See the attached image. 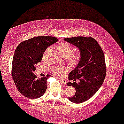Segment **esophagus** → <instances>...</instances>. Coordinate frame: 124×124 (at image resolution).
I'll return each instance as SVG.
<instances>
[{"mask_svg": "<svg viewBox=\"0 0 124 124\" xmlns=\"http://www.w3.org/2000/svg\"><path fill=\"white\" fill-rule=\"evenodd\" d=\"M60 81L61 82V83L64 85H66L67 83V81L65 80H63V79H60Z\"/></svg>", "mask_w": 124, "mask_h": 124, "instance_id": "obj_1", "label": "esophagus"}]
</instances>
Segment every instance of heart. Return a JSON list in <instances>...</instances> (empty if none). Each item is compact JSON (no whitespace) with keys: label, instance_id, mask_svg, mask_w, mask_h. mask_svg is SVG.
<instances>
[{"label":"heart","instance_id":"1","mask_svg":"<svg viewBox=\"0 0 124 124\" xmlns=\"http://www.w3.org/2000/svg\"><path fill=\"white\" fill-rule=\"evenodd\" d=\"M50 48V47H49L46 49L43 54V58L45 57L47 52ZM57 49L59 52H60V54L63 57L68 58L70 63L72 64H77L80 62L81 59L80 54L79 53H76V54H73L74 51V48L70 44L65 42H62L57 46ZM63 71V69L62 68H55L54 69V72L57 76H61Z\"/></svg>","mask_w":124,"mask_h":124}]
</instances>
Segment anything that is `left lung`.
<instances>
[{
	"label": "left lung",
	"instance_id": "1",
	"mask_svg": "<svg viewBox=\"0 0 124 124\" xmlns=\"http://www.w3.org/2000/svg\"><path fill=\"white\" fill-rule=\"evenodd\" d=\"M64 41L77 47L81 59L77 67L69 73V79L80 81L79 83L68 82V86L76 89L75 95L69 97L75 103L86 101L92 97L102 85L106 75L103 52L97 41L92 37L83 36L64 38Z\"/></svg>",
	"mask_w": 124,
	"mask_h": 124
}]
</instances>
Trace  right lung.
I'll return each instance as SVG.
<instances>
[{
  "mask_svg": "<svg viewBox=\"0 0 124 124\" xmlns=\"http://www.w3.org/2000/svg\"><path fill=\"white\" fill-rule=\"evenodd\" d=\"M58 40L51 36L35 37L20 43L16 47L13 59L11 74L17 90L26 97L38 98L45 92L47 78L50 75L37 78L33 73L47 48Z\"/></svg>",
  "mask_w": 124,
  "mask_h": 124,
  "instance_id": "right-lung-1",
  "label": "right lung"
}]
</instances>
